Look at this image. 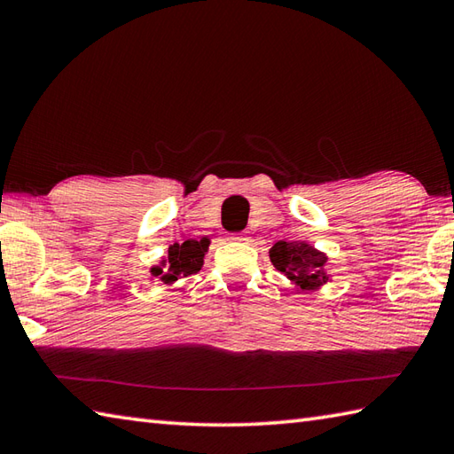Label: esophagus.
<instances>
[{"label":"esophagus","mask_w":454,"mask_h":454,"mask_svg":"<svg viewBox=\"0 0 454 454\" xmlns=\"http://www.w3.org/2000/svg\"><path fill=\"white\" fill-rule=\"evenodd\" d=\"M232 239H234V242H247V236L246 234H234Z\"/></svg>","instance_id":"34e87169"}]
</instances>
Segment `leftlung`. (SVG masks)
<instances>
[{
    "label": "left lung",
    "mask_w": 454,
    "mask_h": 454,
    "mask_svg": "<svg viewBox=\"0 0 454 454\" xmlns=\"http://www.w3.org/2000/svg\"><path fill=\"white\" fill-rule=\"evenodd\" d=\"M269 257L296 291H317L332 281L325 269L330 257L308 242H283L281 239L269 249Z\"/></svg>",
    "instance_id": "obj_1"
}]
</instances>
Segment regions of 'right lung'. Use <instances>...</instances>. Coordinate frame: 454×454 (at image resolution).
<instances>
[{
    "label": "right lung",
    "mask_w": 454,
    "mask_h": 454,
    "mask_svg": "<svg viewBox=\"0 0 454 454\" xmlns=\"http://www.w3.org/2000/svg\"><path fill=\"white\" fill-rule=\"evenodd\" d=\"M208 252L207 239H185L183 244H173L168 249V255L160 259L158 265L150 269L152 281H158L161 286H173L179 278L195 275L205 263V254Z\"/></svg>",
    "instance_id": "add662e5"
}]
</instances>
